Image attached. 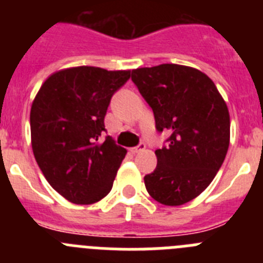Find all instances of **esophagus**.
Wrapping results in <instances>:
<instances>
[{"mask_svg":"<svg viewBox=\"0 0 263 263\" xmlns=\"http://www.w3.org/2000/svg\"><path fill=\"white\" fill-rule=\"evenodd\" d=\"M145 148H146V143H145V142H141L138 146H136V147H132V148H130V152L133 153V154H137V153L143 152Z\"/></svg>","mask_w":263,"mask_h":263,"instance_id":"obj_1","label":"esophagus"}]
</instances>
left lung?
I'll use <instances>...</instances> for the list:
<instances>
[{"label": "left lung", "mask_w": 263, "mask_h": 263, "mask_svg": "<svg viewBox=\"0 0 263 263\" xmlns=\"http://www.w3.org/2000/svg\"><path fill=\"white\" fill-rule=\"evenodd\" d=\"M132 80L153 109L158 133L170 134L155 150L158 163L145 176L150 196L182 205L201 194L221 167L231 120L215 83L199 69L160 64L132 71Z\"/></svg>", "instance_id": "8db88e82"}]
</instances>
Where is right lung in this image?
Wrapping results in <instances>:
<instances>
[{
  "mask_svg": "<svg viewBox=\"0 0 263 263\" xmlns=\"http://www.w3.org/2000/svg\"><path fill=\"white\" fill-rule=\"evenodd\" d=\"M130 71L75 67L51 75L31 111L34 157L51 187L75 204H92L110 192L126 150L105 133L106 110Z\"/></svg>",
  "mask_w": 263,
  "mask_h": 263,
  "instance_id": "1",
  "label": "right lung"
}]
</instances>
